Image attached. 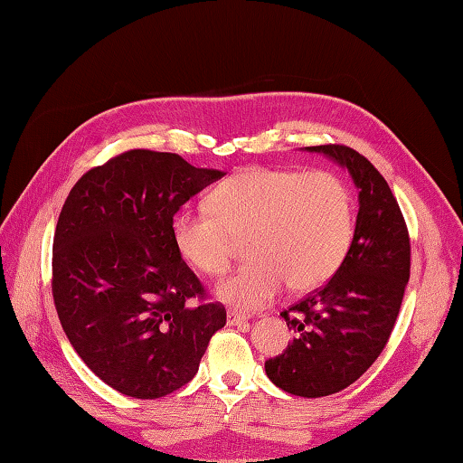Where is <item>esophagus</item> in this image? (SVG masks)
I'll list each match as a JSON object with an SVG mask.
<instances>
[{"mask_svg": "<svg viewBox=\"0 0 463 463\" xmlns=\"http://www.w3.org/2000/svg\"><path fill=\"white\" fill-rule=\"evenodd\" d=\"M226 322H229V326H239V324H247L249 317L237 310H229V314H226Z\"/></svg>", "mask_w": 463, "mask_h": 463, "instance_id": "obj_1", "label": "esophagus"}]
</instances>
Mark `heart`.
Masks as SVG:
<instances>
[{
  "mask_svg": "<svg viewBox=\"0 0 463 463\" xmlns=\"http://www.w3.org/2000/svg\"><path fill=\"white\" fill-rule=\"evenodd\" d=\"M249 262L219 284L216 298L234 310H259L279 297L326 284L354 237L352 194L338 175L247 169L209 194V211L184 209L173 221L183 259L206 277L229 269L237 239Z\"/></svg>",
  "mask_w": 463,
  "mask_h": 463,
  "instance_id": "heart-1",
  "label": "heart"
}]
</instances>
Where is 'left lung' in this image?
Masks as SVG:
<instances>
[{
    "mask_svg": "<svg viewBox=\"0 0 463 463\" xmlns=\"http://www.w3.org/2000/svg\"><path fill=\"white\" fill-rule=\"evenodd\" d=\"M304 149L328 156L352 176L356 229L328 284L280 314L294 338L264 370L288 394L320 398L356 382L386 346L410 279V237L386 179L366 156L344 145Z\"/></svg>",
    "mask_w": 463,
    "mask_h": 463,
    "instance_id": "left-lung-1",
    "label": "left lung"
}]
</instances>
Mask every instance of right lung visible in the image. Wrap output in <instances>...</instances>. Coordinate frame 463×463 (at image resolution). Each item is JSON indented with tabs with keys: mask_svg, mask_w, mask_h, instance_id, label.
<instances>
[{
	"mask_svg": "<svg viewBox=\"0 0 463 463\" xmlns=\"http://www.w3.org/2000/svg\"><path fill=\"white\" fill-rule=\"evenodd\" d=\"M222 176L175 153L127 151L87 171L59 214L57 317L90 370L125 396L184 386L226 324L219 302L191 307L204 290L173 239V216Z\"/></svg>",
	"mask_w": 463,
	"mask_h": 463,
	"instance_id": "add662e5",
	"label": "right lung"
}]
</instances>
